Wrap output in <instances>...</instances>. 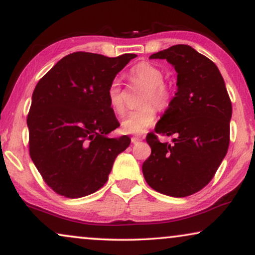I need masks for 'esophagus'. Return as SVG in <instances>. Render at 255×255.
Here are the masks:
<instances>
[{"instance_id": "esophagus-1", "label": "esophagus", "mask_w": 255, "mask_h": 255, "mask_svg": "<svg viewBox=\"0 0 255 255\" xmlns=\"http://www.w3.org/2000/svg\"><path fill=\"white\" fill-rule=\"evenodd\" d=\"M140 141H142V137H140V136L131 137V142H133V143H137V142H140Z\"/></svg>"}]
</instances>
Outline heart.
Returning a JSON list of instances; mask_svg holds the SVG:
<instances>
[{
    "instance_id": "heart-1",
    "label": "heart",
    "mask_w": 255,
    "mask_h": 255,
    "mask_svg": "<svg viewBox=\"0 0 255 255\" xmlns=\"http://www.w3.org/2000/svg\"><path fill=\"white\" fill-rule=\"evenodd\" d=\"M129 78L133 83L145 87L141 97L143 106L128 113L121 122V128L127 134L140 135L155 124L157 108L165 110L169 107L172 100V90L163 81L164 74L162 70L147 62H141L131 67ZM107 100L114 113L125 114V96L117 80L112 81L107 88Z\"/></svg>"
}]
</instances>
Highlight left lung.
Segmentation results:
<instances>
[{"label":"left lung","instance_id":"obj_1","mask_svg":"<svg viewBox=\"0 0 255 255\" xmlns=\"http://www.w3.org/2000/svg\"><path fill=\"white\" fill-rule=\"evenodd\" d=\"M177 72V92L155 127L172 144L147 135L151 154L142 171L148 185L171 197H186L210 183L230 144L232 104L216 64L191 46L178 44L151 54Z\"/></svg>","mask_w":255,"mask_h":255}]
</instances>
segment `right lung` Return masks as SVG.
I'll use <instances>...</instances> for the list:
<instances>
[{
    "label": "right lung",
    "mask_w": 255,
    "mask_h": 255,
    "mask_svg": "<svg viewBox=\"0 0 255 255\" xmlns=\"http://www.w3.org/2000/svg\"><path fill=\"white\" fill-rule=\"evenodd\" d=\"M135 57L73 52L36 85L26 119L30 157L58 195L80 198L103 188L117 156L130 144L126 135L107 137L120 126L107 88Z\"/></svg>",
    "instance_id": "right-lung-1"
}]
</instances>
